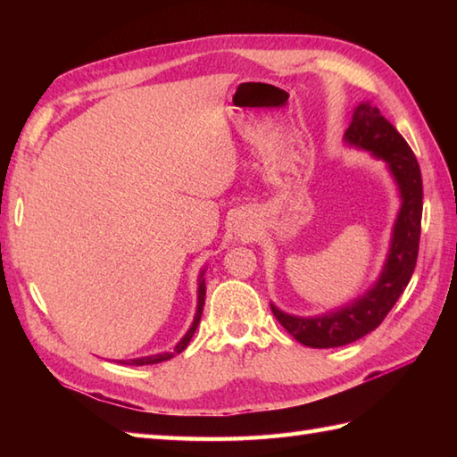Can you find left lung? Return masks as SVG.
<instances>
[{"label":"left lung","mask_w":457,"mask_h":457,"mask_svg":"<svg viewBox=\"0 0 457 457\" xmlns=\"http://www.w3.org/2000/svg\"><path fill=\"white\" fill-rule=\"evenodd\" d=\"M345 139L371 151L386 161L401 188L403 206L395 223L391 253L381 278L361 298L337 312L318 318H298L270 306L275 318L290 336L308 347H339L355 342L383 322L396 300L404 293L419 259L420 221H422V174L409 143L383 118L378 108L359 104L353 120L345 131Z\"/></svg>","instance_id":"8db88e82"}]
</instances>
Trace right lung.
<instances>
[{
  "label": "right lung",
  "mask_w": 457,
  "mask_h": 457,
  "mask_svg": "<svg viewBox=\"0 0 457 457\" xmlns=\"http://www.w3.org/2000/svg\"><path fill=\"white\" fill-rule=\"evenodd\" d=\"M204 298H206V283H204V278H200V285H198V310H196V316H194V322L188 329V334L184 336L179 345L172 349V352L167 353H159V355H151V357H137V359H129V361H118L121 365H154V363H161V361H167L172 355H177L180 352H184V347L188 345V342L192 339L194 332H196V328L200 324V318H202V308H204Z\"/></svg>",
  "instance_id": "1"
}]
</instances>
